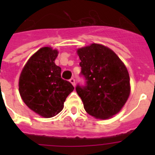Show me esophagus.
I'll use <instances>...</instances> for the list:
<instances>
[{
	"label": "esophagus",
	"mask_w": 155,
	"mask_h": 155,
	"mask_svg": "<svg viewBox=\"0 0 155 155\" xmlns=\"http://www.w3.org/2000/svg\"><path fill=\"white\" fill-rule=\"evenodd\" d=\"M70 82H71V84H73L74 86H75V80H74V78H72L70 79Z\"/></svg>",
	"instance_id": "esophagus-1"
}]
</instances>
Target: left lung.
I'll return each mask as SVG.
<instances>
[{
  "label": "left lung",
  "mask_w": 155,
  "mask_h": 155,
  "mask_svg": "<svg viewBox=\"0 0 155 155\" xmlns=\"http://www.w3.org/2000/svg\"><path fill=\"white\" fill-rule=\"evenodd\" d=\"M84 85L76 91L87 113L98 119H109L118 113L130 92L127 68L108 47L93 43L78 50Z\"/></svg>",
  "instance_id": "left-lung-1"
}]
</instances>
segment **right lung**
<instances>
[{
	"instance_id": "right-lung-1",
	"label": "right lung",
	"mask_w": 155,
	"mask_h": 155,
	"mask_svg": "<svg viewBox=\"0 0 155 155\" xmlns=\"http://www.w3.org/2000/svg\"><path fill=\"white\" fill-rule=\"evenodd\" d=\"M58 52L42 47L31 57L19 78V93L23 102L42 117L50 118L64 108L68 94L74 89L61 78V68L54 63Z\"/></svg>"
}]
</instances>
